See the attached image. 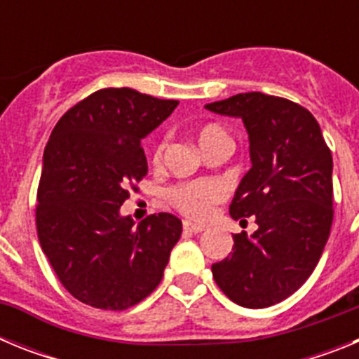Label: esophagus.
Here are the masks:
<instances>
[{
    "mask_svg": "<svg viewBox=\"0 0 359 359\" xmlns=\"http://www.w3.org/2000/svg\"><path fill=\"white\" fill-rule=\"evenodd\" d=\"M183 230L189 231V233H201V231L205 230V226H203V224H196V223H190V221H185V223H183Z\"/></svg>",
    "mask_w": 359,
    "mask_h": 359,
    "instance_id": "esophagus-1",
    "label": "esophagus"
}]
</instances>
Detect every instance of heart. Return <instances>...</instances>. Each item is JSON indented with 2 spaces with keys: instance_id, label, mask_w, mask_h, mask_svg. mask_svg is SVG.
Wrapping results in <instances>:
<instances>
[{
  "instance_id": "1",
  "label": "heart",
  "mask_w": 359,
  "mask_h": 359,
  "mask_svg": "<svg viewBox=\"0 0 359 359\" xmlns=\"http://www.w3.org/2000/svg\"><path fill=\"white\" fill-rule=\"evenodd\" d=\"M219 135H224L219 128H214V126L203 128L199 131V145ZM161 151H163V145H158L156 152H154V161H160ZM224 196H226V189H224L223 183L215 182V180L180 183L169 190V201L174 207L182 214L196 219L207 217L215 203L221 201Z\"/></svg>"
}]
</instances>
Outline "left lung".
<instances>
[{
	"label": "left lung",
	"mask_w": 359,
	"mask_h": 359,
	"mask_svg": "<svg viewBox=\"0 0 359 359\" xmlns=\"http://www.w3.org/2000/svg\"><path fill=\"white\" fill-rule=\"evenodd\" d=\"M241 118L252 169L237 187L230 215H255L252 236H233V252L212 264L217 286L250 309L286 300L318 264L332 224V156L306 107L280 97L239 93L207 104Z\"/></svg>",
	"instance_id": "1"
}]
</instances>
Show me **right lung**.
Returning a JSON list of instances; mask_svg holds the SVG:
<instances>
[{
  "label": "right lung",
  "instance_id": "right-lung-1",
  "mask_svg": "<svg viewBox=\"0 0 359 359\" xmlns=\"http://www.w3.org/2000/svg\"><path fill=\"white\" fill-rule=\"evenodd\" d=\"M177 100L129 88L95 91L66 111L43 154L36 223L41 248L62 286L98 307L122 311L156 290L182 221L154 214L136 224L120 214L147 174L142 140Z\"/></svg>",
  "mask_w": 359,
  "mask_h": 359
}]
</instances>
